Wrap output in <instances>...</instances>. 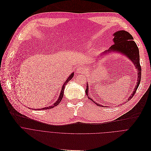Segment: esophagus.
<instances>
[{"instance_id": "obj_1", "label": "esophagus", "mask_w": 151, "mask_h": 151, "mask_svg": "<svg viewBox=\"0 0 151 151\" xmlns=\"http://www.w3.org/2000/svg\"><path fill=\"white\" fill-rule=\"evenodd\" d=\"M84 68L83 67H78L77 69V73L78 74H80V73H84Z\"/></svg>"}]
</instances>
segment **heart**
Listing matches in <instances>:
<instances>
[{
    "label": "heart",
    "instance_id": "heart-1",
    "mask_svg": "<svg viewBox=\"0 0 151 151\" xmlns=\"http://www.w3.org/2000/svg\"><path fill=\"white\" fill-rule=\"evenodd\" d=\"M90 45H88V46H87V47H90Z\"/></svg>",
    "mask_w": 151,
    "mask_h": 151
}]
</instances>
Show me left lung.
I'll return each mask as SVG.
<instances>
[{"mask_svg": "<svg viewBox=\"0 0 151 151\" xmlns=\"http://www.w3.org/2000/svg\"><path fill=\"white\" fill-rule=\"evenodd\" d=\"M113 36H114V38L113 39V42L114 44L112 45L109 49L107 50H105L104 52H103V54L105 55L108 53H110L111 52H119L122 54H123L124 55L126 56L130 61L134 64V65L135 66L137 70V81L136 83V86L134 88V92L132 93V94L130 96V97L128 98V101H130V99L133 98L134 95L136 93V90L139 86V84L140 83L141 80V66L140 65V61H139V51L138 47L135 43L134 41H133V38L132 36L127 32L124 31V30H120V31L116 32L115 33ZM102 55V54H101ZM88 84H87L86 89V94L88 96ZM88 98L90 99L91 101L93 102L97 106H103L101 105H99V104L96 103V102H94L93 100L91 98H90L88 96Z\"/></svg>", "mask_w": 151, "mask_h": 151, "instance_id": "1", "label": "left lung"}]
</instances>
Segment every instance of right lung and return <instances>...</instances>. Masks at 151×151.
I'll list each match as a JSON object with an SVG mask.
<instances>
[{"label":"right lung","instance_id":"obj_1","mask_svg":"<svg viewBox=\"0 0 151 151\" xmlns=\"http://www.w3.org/2000/svg\"><path fill=\"white\" fill-rule=\"evenodd\" d=\"M74 77V73H73L69 77H68V78H67V80H66V81H65V82H64V84H63V86H62V88H61V93H60V94H59V98H58V99L56 101V102L53 105H52V106H48V107H45V108H40V110H43V109H50V108H54L55 106H57L59 103H60V102L61 101V100H62V99H63V96H64V89H65V86H66V84H67V83H68L69 82V81L73 78ZM32 109H33V108H32ZM37 110V109H35V110Z\"/></svg>","mask_w":151,"mask_h":151}]
</instances>
